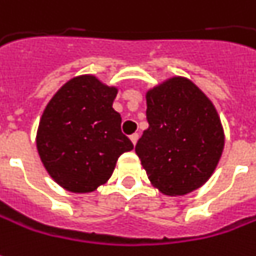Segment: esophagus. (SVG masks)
Listing matches in <instances>:
<instances>
[{
    "label": "esophagus",
    "instance_id": "1",
    "mask_svg": "<svg viewBox=\"0 0 256 256\" xmlns=\"http://www.w3.org/2000/svg\"><path fill=\"white\" fill-rule=\"evenodd\" d=\"M130 140H132V144H134V145H136V142H138V140H140V135L135 132V134H132L131 136H130Z\"/></svg>",
    "mask_w": 256,
    "mask_h": 256
}]
</instances>
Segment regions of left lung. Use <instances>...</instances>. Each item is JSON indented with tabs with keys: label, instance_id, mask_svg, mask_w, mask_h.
<instances>
[{
	"label": "left lung",
	"instance_id": "left-lung-1",
	"mask_svg": "<svg viewBox=\"0 0 256 256\" xmlns=\"http://www.w3.org/2000/svg\"><path fill=\"white\" fill-rule=\"evenodd\" d=\"M149 126L135 152L150 184L166 196H184L212 178L224 150V128L212 101L186 77L149 88Z\"/></svg>",
	"mask_w": 256,
	"mask_h": 256
}]
</instances>
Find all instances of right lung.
Wrapping results in <instances>:
<instances>
[{
    "label": "right lung",
    "mask_w": 256,
    "mask_h": 256,
    "mask_svg": "<svg viewBox=\"0 0 256 256\" xmlns=\"http://www.w3.org/2000/svg\"><path fill=\"white\" fill-rule=\"evenodd\" d=\"M118 87L92 74L70 78L46 104L36 149L46 172L72 193H92L107 183L118 158L134 149L112 108Z\"/></svg>",
    "instance_id": "right-lung-1"
}]
</instances>
